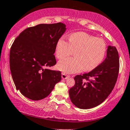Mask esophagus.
Masks as SVG:
<instances>
[{
    "instance_id": "34e87169",
    "label": "esophagus",
    "mask_w": 130,
    "mask_h": 130,
    "mask_svg": "<svg viewBox=\"0 0 130 130\" xmlns=\"http://www.w3.org/2000/svg\"><path fill=\"white\" fill-rule=\"evenodd\" d=\"M68 76H69V75H67V74H65V73H61V78H62L63 79H66L68 77Z\"/></svg>"
}]
</instances>
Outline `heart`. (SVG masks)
I'll return each instance as SVG.
<instances>
[{
  "instance_id": "heart-1",
  "label": "heart",
  "mask_w": 130,
  "mask_h": 130,
  "mask_svg": "<svg viewBox=\"0 0 130 130\" xmlns=\"http://www.w3.org/2000/svg\"><path fill=\"white\" fill-rule=\"evenodd\" d=\"M106 51L105 41L85 32L73 33L69 42L65 37L57 41L55 55L58 59L70 55L74 52L75 57L64 58L58 61L57 68L67 73L79 72L83 69L91 71L102 63Z\"/></svg>"
}]
</instances>
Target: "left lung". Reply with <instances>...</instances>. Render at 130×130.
Returning <instances> with one entry per match:
<instances>
[{
	"label": "left lung",
	"instance_id": "left-lung-1",
	"mask_svg": "<svg viewBox=\"0 0 130 130\" xmlns=\"http://www.w3.org/2000/svg\"><path fill=\"white\" fill-rule=\"evenodd\" d=\"M120 69L118 52L108 46L105 60L87 73L74 77L75 85L69 90L73 104L80 109H90L103 102L114 88Z\"/></svg>",
	"mask_w": 130,
	"mask_h": 130
}]
</instances>
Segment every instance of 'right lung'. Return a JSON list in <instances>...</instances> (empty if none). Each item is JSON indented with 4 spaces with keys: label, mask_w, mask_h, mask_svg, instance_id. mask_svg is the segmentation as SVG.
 I'll return each instance as SVG.
<instances>
[{
    "label": "right lung",
    "mask_w": 130,
    "mask_h": 130,
    "mask_svg": "<svg viewBox=\"0 0 130 130\" xmlns=\"http://www.w3.org/2000/svg\"><path fill=\"white\" fill-rule=\"evenodd\" d=\"M66 30L59 22L39 24L22 31L10 51V69L16 87L25 97L40 100L47 97L61 80L60 71L48 67L56 64L57 41Z\"/></svg>",
    "instance_id": "right-lung-1"
}]
</instances>
